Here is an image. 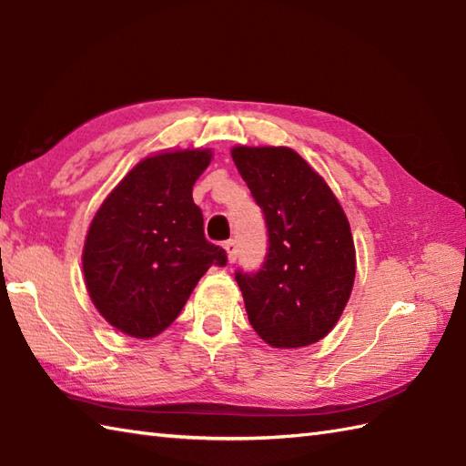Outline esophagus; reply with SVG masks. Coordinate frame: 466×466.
<instances>
[{"mask_svg":"<svg viewBox=\"0 0 466 466\" xmlns=\"http://www.w3.org/2000/svg\"><path fill=\"white\" fill-rule=\"evenodd\" d=\"M224 248H226V254H228V262H236V258H238V244H236V240H228L224 242Z\"/></svg>","mask_w":466,"mask_h":466,"instance_id":"obj_1","label":"esophagus"}]
</instances>
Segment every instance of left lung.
<instances>
[{
  "instance_id": "8db88e82",
  "label": "left lung",
  "mask_w": 466,
  "mask_h": 466,
  "mask_svg": "<svg viewBox=\"0 0 466 466\" xmlns=\"http://www.w3.org/2000/svg\"><path fill=\"white\" fill-rule=\"evenodd\" d=\"M232 160L268 230L260 268L236 272L252 329L276 349L319 342L354 284L350 224L330 187L290 147L238 146Z\"/></svg>"
}]
</instances>
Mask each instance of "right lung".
<instances>
[{
    "mask_svg": "<svg viewBox=\"0 0 466 466\" xmlns=\"http://www.w3.org/2000/svg\"><path fill=\"white\" fill-rule=\"evenodd\" d=\"M210 150L146 157L106 198L84 246V276L104 319L136 339H152L182 312L226 250L206 240L192 186Z\"/></svg>",
    "mask_w": 466,
    "mask_h": 466,
    "instance_id": "obj_1",
    "label": "right lung"
}]
</instances>
